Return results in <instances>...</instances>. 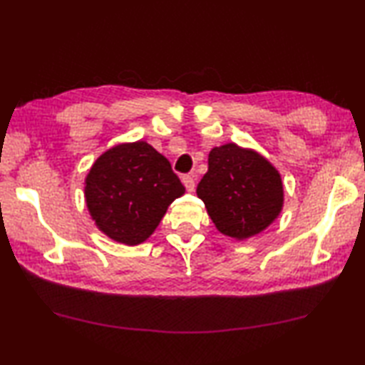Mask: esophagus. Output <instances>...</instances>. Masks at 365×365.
Segmentation results:
<instances>
[{"label":"esophagus","instance_id":"esophagus-1","mask_svg":"<svg viewBox=\"0 0 365 365\" xmlns=\"http://www.w3.org/2000/svg\"><path fill=\"white\" fill-rule=\"evenodd\" d=\"M182 182H183V185H185L187 192H192V191H194V187H195V179H194V176H191V174H185V176L182 178Z\"/></svg>","mask_w":365,"mask_h":365}]
</instances>
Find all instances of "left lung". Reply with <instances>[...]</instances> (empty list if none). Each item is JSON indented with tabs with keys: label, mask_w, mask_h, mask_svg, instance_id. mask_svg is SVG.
Returning a JSON list of instances; mask_svg holds the SVG:
<instances>
[{
	"label": "left lung",
	"mask_w": 365,
	"mask_h": 365,
	"mask_svg": "<svg viewBox=\"0 0 365 365\" xmlns=\"http://www.w3.org/2000/svg\"><path fill=\"white\" fill-rule=\"evenodd\" d=\"M197 195L216 228L237 240L264 231L283 207L279 171L258 152L235 143L210 150Z\"/></svg>",
	"instance_id": "1"
}]
</instances>
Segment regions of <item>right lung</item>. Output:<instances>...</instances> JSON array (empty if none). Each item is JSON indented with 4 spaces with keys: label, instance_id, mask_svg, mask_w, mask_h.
Here are the masks:
<instances>
[{
    "label": "right lung",
    "instance_id": "1",
    "mask_svg": "<svg viewBox=\"0 0 365 365\" xmlns=\"http://www.w3.org/2000/svg\"><path fill=\"white\" fill-rule=\"evenodd\" d=\"M185 194L165 156L146 141L104 152L85 180L88 210L110 239L128 246L148 240L168 205Z\"/></svg>",
    "mask_w": 365,
    "mask_h": 365
}]
</instances>
